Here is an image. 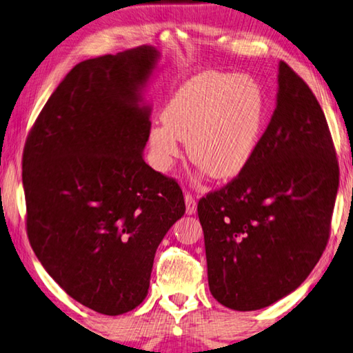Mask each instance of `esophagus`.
I'll return each instance as SVG.
<instances>
[{"instance_id":"1","label":"esophagus","mask_w":353,"mask_h":353,"mask_svg":"<svg viewBox=\"0 0 353 353\" xmlns=\"http://www.w3.org/2000/svg\"><path fill=\"white\" fill-rule=\"evenodd\" d=\"M185 205H187V214H194L196 210H198V205H196V201L191 194H185Z\"/></svg>"}]
</instances>
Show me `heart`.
<instances>
[{
    "instance_id": "1",
    "label": "heart",
    "mask_w": 353,
    "mask_h": 353,
    "mask_svg": "<svg viewBox=\"0 0 353 353\" xmlns=\"http://www.w3.org/2000/svg\"><path fill=\"white\" fill-rule=\"evenodd\" d=\"M268 115L259 81L204 71L183 82L149 130L152 165L168 171L187 141L188 157L214 181H230L248 168L259 149Z\"/></svg>"
}]
</instances>
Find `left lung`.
<instances>
[{"mask_svg":"<svg viewBox=\"0 0 353 353\" xmlns=\"http://www.w3.org/2000/svg\"><path fill=\"white\" fill-rule=\"evenodd\" d=\"M277 103L248 168L198 204L208 286L236 312H254L303 283L327 246L339 168L324 112L279 63Z\"/></svg>","mask_w":353,"mask_h":353,"instance_id":"8db88e82","label":"left lung"}]
</instances>
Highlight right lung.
Instances as JSON below:
<instances>
[{
    "mask_svg": "<svg viewBox=\"0 0 353 353\" xmlns=\"http://www.w3.org/2000/svg\"><path fill=\"white\" fill-rule=\"evenodd\" d=\"M152 46L88 59L59 83L23 152L28 236L54 282L101 314L145 301L155 250L185 213L176 181L143 159Z\"/></svg>",
    "mask_w": 353,
    "mask_h": 353,
    "instance_id": "right-lung-1",
    "label": "right lung"
}]
</instances>
